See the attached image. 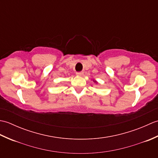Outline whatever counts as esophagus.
<instances>
[{
  "instance_id": "obj_1",
  "label": "esophagus",
  "mask_w": 158,
  "mask_h": 158,
  "mask_svg": "<svg viewBox=\"0 0 158 158\" xmlns=\"http://www.w3.org/2000/svg\"><path fill=\"white\" fill-rule=\"evenodd\" d=\"M76 74H77V75H78V76H81L83 74V73L82 71H80V72H77Z\"/></svg>"
}]
</instances>
